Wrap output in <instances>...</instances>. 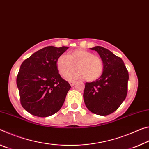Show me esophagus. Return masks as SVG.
Wrapping results in <instances>:
<instances>
[{
    "label": "esophagus",
    "mask_w": 149,
    "mask_h": 149,
    "mask_svg": "<svg viewBox=\"0 0 149 149\" xmlns=\"http://www.w3.org/2000/svg\"><path fill=\"white\" fill-rule=\"evenodd\" d=\"M70 84L71 85L72 87L74 86V85L75 84V81H72V82H70Z\"/></svg>",
    "instance_id": "34e87169"
}]
</instances>
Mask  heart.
<instances>
[{"label":"heart","instance_id":"b5f03b06","mask_svg":"<svg viewBox=\"0 0 149 149\" xmlns=\"http://www.w3.org/2000/svg\"><path fill=\"white\" fill-rule=\"evenodd\" d=\"M56 65L63 77L69 75L77 68L78 72L70 75L68 78L70 81L85 78L88 81H94L101 76L104 70L101 58L84 49L73 50L68 56L61 54L56 60Z\"/></svg>","mask_w":149,"mask_h":149}]
</instances>
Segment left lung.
<instances>
[{
	"label": "left lung",
	"instance_id": "left-lung-1",
	"mask_svg": "<svg viewBox=\"0 0 149 149\" xmlns=\"http://www.w3.org/2000/svg\"><path fill=\"white\" fill-rule=\"evenodd\" d=\"M99 53L104 64L101 76L86 83L84 99L93 114L107 116L116 110L125 99L129 74L122 58L100 46L91 48Z\"/></svg>",
	"mask_w": 149,
	"mask_h": 149
}]
</instances>
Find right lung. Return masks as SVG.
<instances>
[{
    "label": "right lung",
    "mask_w": 149,
    "mask_h": 149,
    "mask_svg": "<svg viewBox=\"0 0 149 149\" xmlns=\"http://www.w3.org/2000/svg\"><path fill=\"white\" fill-rule=\"evenodd\" d=\"M68 49L45 47L22 62L16 84L21 104L31 114L48 117L62 108L71 86L58 74L56 60Z\"/></svg>",
    "instance_id": "add662e5"
}]
</instances>
